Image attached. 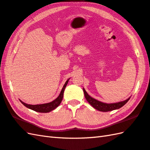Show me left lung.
<instances>
[{"mask_svg":"<svg viewBox=\"0 0 150 150\" xmlns=\"http://www.w3.org/2000/svg\"><path fill=\"white\" fill-rule=\"evenodd\" d=\"M83 93H84L85 98L87 100V101L89 103L90 105H91L96 110L102 111V112H107V111L113 110L115 109H118L123 107L125 104H126L128 100H130V98H128L127 100L123 101V102L114 103H105L101 102L100 101H98L95 100V98H92L90 96L84 89H83Z\"/></svg>","mask_w":150,"mask_h":150,"instance_id":"obj_1","label":"left lung"}]
</instances>
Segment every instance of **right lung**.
Wrapping results in <instances>:
<instances>
[{
  "instance_id": "add662e5",
  "label": "right lung",
  "mask_w": 150,
  "mask_h": 150,
  "mask_svg": "<svg viewBox=\"0 0 150 150\" xmlns=\"http://www.w3.org/2000/svg\"><path fill=\"white\" fill-rule=\"evenodd\" d=\"M68 81H69V79L67 82H66L65 84L64 85L63 88H62V89L61 90L60 95H59L57 98L50 103L40 104V105H29V104H27L23 102L22 101H21V100H20V102H22V103L24 106H25L26 107L29 108V109H32L34 111H36V112H43V113L49 112H50V111L55 109V108H57L59 105V104L61 103L62 98H63V94H64V89L66 88V86H67V85Z\"/></svg>"
}]
</instances>
